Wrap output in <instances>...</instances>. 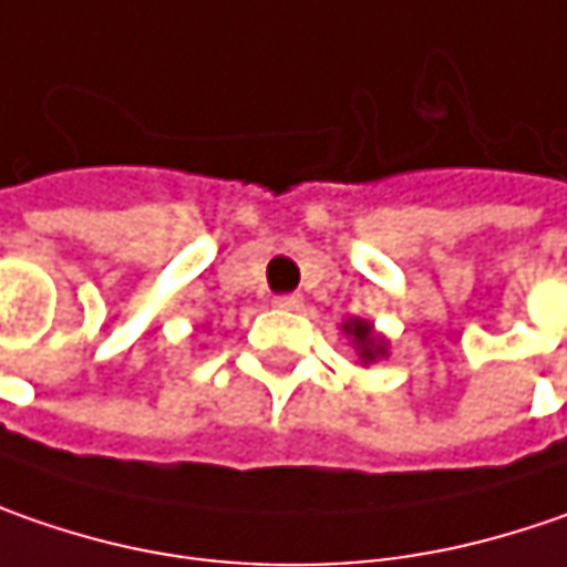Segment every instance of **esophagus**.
Wrapping results in <instances>:
<instances>
[{
  "label": "esophagus",
  "instance_id": "esophagus-1",
  "mask_svg": "<svg viewBox=\"0 0 567 567\" xmlns=\"http://www.w3.org/2000/svg\"><path fill=\"white\" fill-rule=\"evenodd\" d=\"M272 305L279 310H301L305 308V298L301 295H279V298H272Z\"/></svg>",
  "mask_w": 567,
  "mask_h": 567
}]
</instances>
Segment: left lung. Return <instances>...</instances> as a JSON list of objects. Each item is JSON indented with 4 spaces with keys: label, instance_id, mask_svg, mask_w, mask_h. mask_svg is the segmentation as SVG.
<instances>
[{
    "label": "left lung",
    "instance_id": "left-lung-1",
    "mask_svg": "<svg viewBox=\"0 0 567 567\" xmlns=\"http://www.w3.org/2000/svg\"><path fill=\"white\" fill-rule=\"evenodd\" d=\"M342 336L349 339V346L355 349L358 364H364V368L390 355V339L383 332H378V327L371 320H364V317L342 320Z\"/></svg>",
    "mask_w": 567,
    "mask_h": 567
}]
</instances>
